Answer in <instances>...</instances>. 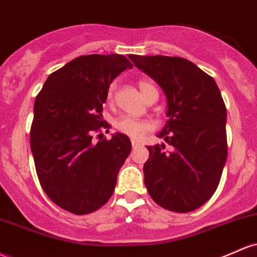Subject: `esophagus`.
Returning a JSON list of instances; mask_svg holds the SVG:
<instances>
[{
	"label": "esophagus",
	"mask_w": 257,
	"mask_h": 257,
	"mask_svg": "<svg viewBox=\"0 0 257 257\" xmlns=\"http://www.w3.org/2000/svg\"><path fill=\"white\" fill-rule=\"evenodd\" d=\"M132 145H133V148H137V146H139L140 144H139V142H138V140L132 139Z\"/></svg>",
	"instance_id": "obj_1"
}]
</instances>
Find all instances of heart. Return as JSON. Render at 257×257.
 Returning a JSON list of instances; mask_svg holds the SVG:
<instances>
[{
	"label": "heart",
	"mask_w": 257,
	"mask_h": 257,
	"mask_svg": "<svg viewBox=\"0 0 257 257\" xmlns=\"http://www.w3.org/2000/svg\"><path fill=\"white\" fill-rule=\"evenodd\" d=\"M139 89L142 91L143 96L146 98L150 90L156 89V87L152 85L151 83H149V81L142 80L139 81ZM112 97H113V90L111 87L108 94H107V100L111 101ZM114 128L119 133L128 135V137L133 138V139H142L144 135L148 134L149 132L154 129V124L150 120L137 119V118L129 117V115H122V117H119L114 122Z\"/></svg>",
	"instance_id": "obj_1"
}]
</instances>
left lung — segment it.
I'll return each mask as SVG.
<instances>
[{"label":"left lung","instance_id":"8db88e82","mask_svg":"<svg viewBox=\"0 0 257 257\" xmlns=\"http://www.w3.org/2000/svg\"><path fill=\"white\" fill-rule=\"evenodd\" d=\"M167 98V123L148 146L144 182L155 202L173 212L196 210L215 194L227 160V109L215 79L193 62L170 56L129 55Z\"/></svg>","mask_w":257,"mask_h":257}]
</instances>
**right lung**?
<instances>
[{"label":"right lung","mask_w":257,"mask_h":257,"mask_svg":"<svg viewBox=\"0 0 257 257\" xmlns=\"http://www.w3.org/2000/svg\"><path fill=\"white\" fill-rule=\"evenodd\" d=\"M128 68L132 62L117 53L80 56L50 74L35 98L30 148L38 178L46 195L74 215L108 201L131 154L126 135L101 137L109 128L102 119L108 87Z\"/></svg>","instance_id":"obj_1"}]
</instances>
